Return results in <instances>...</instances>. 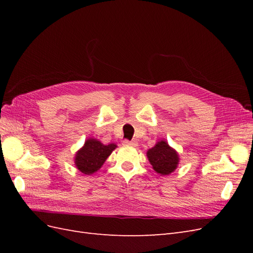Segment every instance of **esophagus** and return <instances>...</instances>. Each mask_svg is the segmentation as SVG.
<instances>
[{
	"label": "esophagus",
	"mask_w": 253,
	"mask_h": 253,
	"mask_svg": "<svg viewBox=\"0 0 253 253\" xmlns=\"http://www.w3.org/2000/svg\"><path fill=\"white\" fill-rule=\"evenodd\" d=\"M124 144H126V145H131V147H137V143L136 141H128V140H124Z\"/></svg>",
	"instance_id": "1"
}]
</instances>
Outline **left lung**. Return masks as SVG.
<instances>
[{
  "mask_svg": "<svg viewBox=\"0 0 253 253\" xmlns=\"http://www.w3.org/2000/svg\"><path fill=\"white\" fill-rule=\"evenodd\" d=\"M147 157L154 171L164 176L174 172L179 165L177 151L164 139L157 141L154 147L148 150Z\"/></svg>",
  "mask_w": 253,
  "mask_h": 253,
  "instance_id": "8db88e82",
  "label": "left lung"
}]
</instances>
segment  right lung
<instances>
[{"label":"right lung","mask_w":253,"mask_h":253,"mask_svg":"<svg viewBox=\"0 0 253 253\" xmlns=\"http://www.w3.org/2000/svg\"><path fill=\"white\" fill-rule=\"evenodd\" d=\"M117 148V144H103L100 140L87 138L83 147L76 152L74 163L77 169L85 175L96 173L105 163V160Z\"/></svg>","instance_id":"1"}]
</instances>
